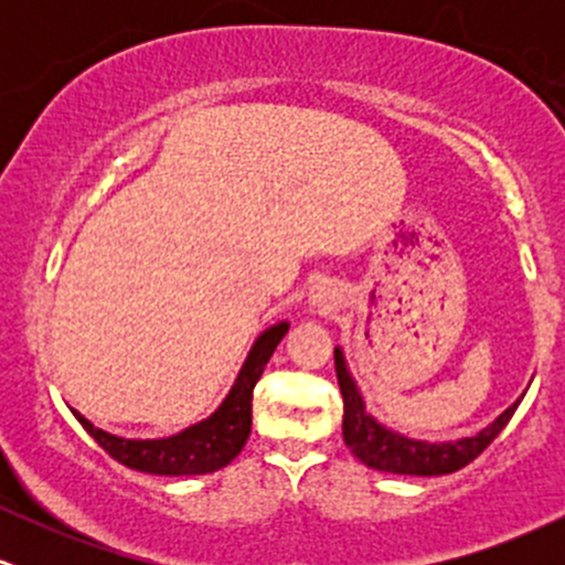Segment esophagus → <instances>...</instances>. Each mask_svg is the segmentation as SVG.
<instances>
[{"mask_svg":"<svg viewBox=\"0 0 565 565\" xmlns=\"http://www.w3.org/2000/svg\"><path fill=\"white\" fill-rule=\"evenodd\" d=\"M337 305H340V291H337L334 284L323 281L310 289V308H313L319 316L332 313Z\"/></svg>","mask_w":565,"mask_h":565,"instance_id":"1","label":"esophagus"}]
</instances>
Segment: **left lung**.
<instances>
[{"instance_id":"obj_1","label":"left lung","mask_w":565,"mask_h":565,"mask_svg":"<svg viewBox=\"0 0 565 565\" xmlns=\"http://www.w3.org/2000/svg\"><path fill=\"white\" fill-rule=\"evenodd\" d=\"M334 369H337V382H340L342 393V438H345L348 449L372 470L382 472H395V476H449V472L462 470L465 465H470L478 454L489 449V444L499 433L504 430V425L510 423V417L515 414L518 404H512L508 412L499 414L486 430L478 433L472 438L454 440V444H427V440H414L398 433L382 427L377 419L369 417L364 412V401H361L359 387H355L353 377L348 374L345 359H342V350L334 348Z\"/></svg>"}]
</instances>
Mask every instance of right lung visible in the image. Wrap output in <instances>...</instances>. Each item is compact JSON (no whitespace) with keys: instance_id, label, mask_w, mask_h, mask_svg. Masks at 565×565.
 I'll use <instances>...</instances> for the list:
<instances>
[{"instance_id":"add662e5","label":"right lung","mask_w":565,"mask_h":565,"mask_svg":"<svg viewBox=\"0 0 565 565\" xmlns=\"http://www.w3.org/2000/svg\"><path fill=\"white\" fill-rule=\"evenodd\" d=\"M287 329L289 323L265 329L252 345L249 355H246L236 385L231 387L223 406L210 419L188 427L178 436L161 440H127L95 427L79 412H74V417L79 419L84 430L97 440V446L108 457H114L116 462L129 470L151 472V476H204V472H215L233 462L238 451L244 449L252 430V393H255L257 380L263 377V369L274 355L278 342L284 340Z\"/></svg>"}]
</instances>
